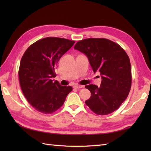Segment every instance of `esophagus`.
<instances>
[{"label":"esophagus","instance_id":"obj_1","mask_svg":"<svg viewBox=\"0 0 151 151\" xmlns=\"http://www.w3.org/2000/svg\"><path fill=\"white\" fill-rule=\"evenodd\" d=\"M83 87L84 86H82V85H75L74 86V88H76V89H81V88H83Z\"/></svg>","mask_w":151,"mask_h":151}]
</instances>
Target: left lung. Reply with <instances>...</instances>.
I'll use <instances>...</instances> for the list:
<instances>
[{
    "label": "left lung",
    "mask_w": 151,
    "mask_h": 151,
    "mask_svg": "<svg viewBox=\"0 0 151 151\" xmlns=\"http://www.w3.org/2000/svg\"><path fill=\"white\" fill-rule=\"evenodd\" d=\"M74 49L88 57L94 72H99L101 85L89 84L85 88L91 96L85 101L99 115L115 111L127 99L131 88L130 62L119 45L106 38H88L79 41Z\"/></svg>",
    "instance_id": "1"
}]
</instances>
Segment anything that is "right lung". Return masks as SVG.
Returning a JSON list of instances; mask_svg holds the SVG:
<instances>
[{
	"mask_svg": "<svg viewBox=\"0 0 151 151\" xmlns=\"http://www.w3.org/2000/svg\"><path fill=\"white\" fill-rule=\"evenodd\" d=\"M75 41L57 37L38 40L28 48L20 62L19 80L24 97L36 110L51 114L60 108L71 86H63L55 77V67Z\"/></svg>",
	"mask_w": 151,
	"mask_h": 151,
	"instance_id": "1",
	"label": "right lung"
}]
</instances>
